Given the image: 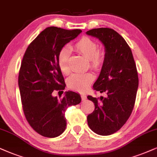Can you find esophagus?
<instances>
[{"label": "esophagus", "mask_w": 157, "mask_h": 157, "mask_svg": "<svg viewBox=\"0 0 157 157\" xmlns=\"http://www.w3.org/2000/svg\"><path fill=\"white\" fill-rule=\"evenodd\" d=\"M80 96H81V98H82V101H85V99L87 98L86 95L84 94V93H82V94H80Z\"/></svg>", "instance_id": "34e87169"}]
</instances>
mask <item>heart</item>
Instances as JSON below:
<instances>
[{
    "mask_svg": "<svg viewBox=\"0 0 157 157\" xmlns=\"http://www.w3.org/2000/svg\"><path fill=\"white\" fill-rule=\"evenodd\" d=\"M70 48L78 51L88 59L90 67L95 70L100 69L104 64V53L98 50V44L90 37H82ZM69 58V48H61L58 55V65L61 72L65 75H68L70 73L68 64ZM93 80V76L90 73H78L69 77L67 81V85L71 90L84 91Z\"/></svg>",
    "mask_w": 157,
    "mask_h": 157,
    "instance_id": "heart-1",
    "label": "heart"
}]
</instances>
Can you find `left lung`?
<instances>
[{
	"instance_id": "left-lung-1",
	"label": "left lung",
	"mask_w": 157,
	"mask_h": 157,
	"mask_svg": "<svg viewBox=\"0 0 157 157\" xmlns=\"http://www.w3.org/2000/svg\"><path fill=\"white\" fill-rule=\"evenodd\" d=\"M105 47V58L93 90L106 97L88 98L95 109L88 115L89 128L100 136L118 131L130 117L136 102L138 76L131 49L124 39L113 29L97 28L87 31Z\"/></svg>"
}]
</instances>
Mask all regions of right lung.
Returning <instances> with one entry per match:
<instances>
[{
    "mask_svg": "<svg viewBox=\"0 0 157 157\" xmlns=\"http://www.w3.org/2000/svg\"><path fill=\"white\" fill-rule=\"evenodd\" d=\"M81 32L47 27L28 45L21 61L18 83L24 114L33 130L44 137L60 136L66 129L67 108L81 101L73 91L60 99L52 95L66 86L58 65L59 51Z\"/></svg>",
    "mask_w": 157,
    "mask_h": 157,
    "instance_id": "1",
    "label": "right lung"
}]
</instances>
